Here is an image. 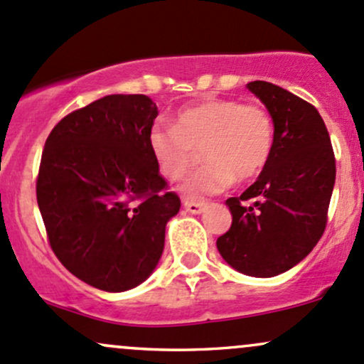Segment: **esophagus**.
Instances as JSON below:
<instances>
[{
    "mask_svg": "<svg viewBox=\"0 0 364 364\" xmlns=\"http://www.w3.org/2000/svg\"><path fill=\"white\" fill-rule=\"evenodd\" d=\"M183 208L187 210L189 213H201L203 210L206 208V203H201V201H193V199H183Z\"/></svg>",
    "mask_w": 364,
    "mask_h": 364,
    "instance_id": "1",
    "label": "esophagus"
}]
</instances>
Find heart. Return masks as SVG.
<instances>
[{
    "instance_id": "obj_1",
    "label": "heart",
    "mask_w": 364,
    "mask_h": 364,
    "mask_svg": "<svg viewBox=\"0 0 364 364\" xmlns=\"http://www.w3.org/2000/svg\"><path fill=\"white\" fill-rule=\"evenodd\" d=\"M274 121L267 109L236 99H215L177 112L173 127L154 124L149 149L168 181H182L203 152V165L182 186L187 199H205L234 181L255 178L274 149Z\"/></svg>"
}]
</instances>
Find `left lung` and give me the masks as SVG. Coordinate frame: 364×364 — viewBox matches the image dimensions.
I'll list each match as a JSON object with an SVG mask.
<instances>
[{
	"label": "left lung",
	"instance_id": "obj_1",
	"mask_svg": "<svg viewBox=\"0 0 364 364\" xmlns=\"http://www.w3.org/2000/svg\"><path fill=\"white\" fill-rule=\"evenodd\" d=\"M274 121L267 166L240 198H229V230L217 248L246 276L271 277L306 259L321 240L335 186V154L318 109L288 90L252 81Z\"/></svg>",
	"mask_w": 364,
	"mask_h": 364
}]
</instances>
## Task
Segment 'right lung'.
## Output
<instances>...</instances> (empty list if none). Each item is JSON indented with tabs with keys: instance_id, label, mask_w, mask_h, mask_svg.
<instances>
[{
	"instance_id": "1",
	"label": "right lung",
	"mask_w": 364,
	"mask_h": 364,
	"mask_svg": "<svg viewBox=\"0 0 364 364\" xmlns=\"http://www.w3.org/2000/svg\"><path fill=\"white\" fill-rule=\"evenodd\" d=\"M156 116L147 95H107L58 121L43 149L36 198L50 248L99 290L146 281L181 210L149 149Z\"/></svg>"
}]
</instances>
